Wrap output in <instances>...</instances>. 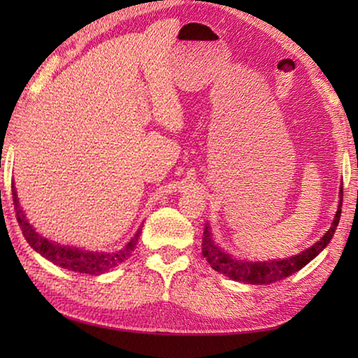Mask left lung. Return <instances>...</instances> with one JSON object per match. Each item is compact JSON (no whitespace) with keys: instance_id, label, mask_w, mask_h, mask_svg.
<instances>
[{"instance_id":"left-lung-1","label":"left lung","mask_w":358,"mask_h":358,"mask_svg":"<svg viewBox=\"0 0 358 358\" xmlns=\"http://www.w3.org/2000/svg\"><path fill=\"white\" fill-rule=\"evenodd\" d=\"M341 207H343V186L339 187V205L335 215V220L331 222V227L327 230L325 235L319 241H316L311 248L301 251L296 256L287 257V259H275L266 260V262H245V260L235 259L232 254L224 252L221 248L215 245L211 240L210 227L208 224L203 229V238H202V254L207 259V262L211 265L215 271H220L229 276L234 281H241L246 284H257V286H266V284L281 281L284 278L294 275L295 271L301 270L308 262L317 256L320 251L325 250V246L330 243V240L335 235V230L338 227L339 216H341Z\"/></svg>"}]
</instances>
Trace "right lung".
I'll list each match as a JSON object with an SVG mask.
<instances>
[{"mask_svg":"<svg viewBox=\"0 0 358 358\" xmlns=\"http://www.w3.org/2000/svg\"><path fill=\"white\" fill-rule=\"evenodd\" d=\"M12 201H14L17 222H19L23 237L27 238L29 246H31L36 252H39L42 257L50 260V262L62 266V268L77 271V273L101 275L113 268V266H117L118 264L124 262V260L131 256L132 251L136 250V245L142 232V229H138L134 237L131 238V241H128V245H124L118 251H113V252L85 251L76 246L59 245L57 241L47 240L42 237L41 234L36 232L31 224H29L25 217L23 210L20 208L19 197H17L14 183H12Z\"/></svg>","mask_w":358,"mask_h":358,"instance_id":"add662e5","label":"right lung"}]
</instances>
